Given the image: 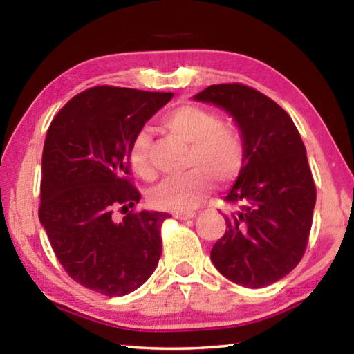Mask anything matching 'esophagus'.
<instances>
[{
	"instance_id": "obj_1",
	"label": "esophagus",
	"mask_w": 354,
	"mask_h": 354,
	"mask_svg": "<svg viewBox=\"0 0 354 354\" xmlns=\"http://www.w3.org/2000/svg\"><path fill=\"white\" fill-rule=\"evenodd\" d=\"M173 217L178 220H192L196 217V214L195 212H176V214H173Z\"/></svg>"
}]
</instances>
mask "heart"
<instances>
[{"label":"heart","instance_id":"heart-1","mask_svg":"<svg viewBox=\"0 0 354 354\" xmlns=\"http://www.w3.org/2000/svg\"><path fill=\"white\" fill-rule=\"evenodd\" d=\"M170 133L190 145L187 169L179 178H169L149 194L151 205L162 211H192L206 198L212 181L221 185L234 181L245 162L242 136L231 124L220 122L214 112L196 104H181L162 120ZM148 131H139L129 148V162L136 175L154 176L149 162Z\"/></svg>","mask_w":354,"mask_h":354}]
</instances>
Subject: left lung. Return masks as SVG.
Listing matches in <instances>:
<instances>
[{"instance_id": "left-lung-1", "label": "left lung", "mask_w": 354, "mask_h": 354, "mask_svg": "<svg viewBox=\"0 0 354 354\" xmlns=\"http://www.w3.org/2000/svg\"><path fill=\"white\" fill-rule=\"evenodd\" d=\"M194 100L223 109L245 147L242 170L225 196L234 211L211 261L239 286L277 283L298 266L313 225L315 185L301 137L283 107L242 84L209 86Z\"/></svg>"}]
</instances>
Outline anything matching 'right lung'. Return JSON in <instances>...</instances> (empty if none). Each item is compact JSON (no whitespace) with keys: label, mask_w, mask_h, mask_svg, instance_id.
Returning a JSON list of instances; mask_svg holds the SVG:
<instances>
[{"label":"right lung","mask_w":354,"mask_h":354,"mask_svg":"<svg viewBox=\"0 0 354 354\" xmlns=\"http://www.w3.org/2000/svg\"><path fill=\"white\" fill-rule=\"evenodd\" d=\"M171 98V92L93 87L71 98L48 128L39 218L65 272L87 289L128 295L158 267L169 214L126 213L140 201L128 179L129 148Z\"/></svg>","instance_id":"1"}]
</instances>
